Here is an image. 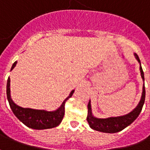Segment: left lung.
Returning a JSON list of instances; mask_svg holds the SVG:
<instances>
[{
	"mask_svg": "<svg viewBox=\"0 0 150 150\" xmlns=\"http://www.w3.org/2000/svg\"><path fill=\"white\" fill-rule=\"evenodd\" d=\"M135 57L140 63V71H141V78L144 81V72L142 70L141 64V61L138 57L137 53H134ZM144 99H145V88H144V83L143 85V92L141 95V98L139 104L132 111H131L128 114L122 116H118V117H110L107 119H99L96 118L93 115L92 113V107H91V101L89 100L88 104V117H87V121L88 122L91 128L93 130H96L98 132H105V133H115L122 131L125 127L129 126L132 122H133L139 116L140 113L141 112L143 105L144 103Z\"/></svg>",
	"mask_w": 150,
	"mask_h": 150,
	"instance_id": "left-lung-1",
	"label": "left lung"
}]
</instances>
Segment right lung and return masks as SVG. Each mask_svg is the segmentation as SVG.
I'll use <instances>...</instances> for the list:
<instances>
[{
    "label": "right lung",
    "mask_w": 150,
    "mask_h": 150,
    "mask_svg": "<svg viewBox=\"0 0 150 150\" xmlns=\"http://www.w3.org/2000/svg\"><path fill=\"white\" fill-rule=\"evenodd\" d=\"M17 62H15L11 67V71L15 67ZM10 79L8 78L6 85V95L9 101V106L18 119L26 126L32 129L42 130L53 128L58 126L64 117L65 103L71 97L75 90H72L61 106L54 111H47L45 110H35L31 108H23L16 105L10 97Z\"/></svg>",
    "instance_id": "add662e5"
}]
</instances>
